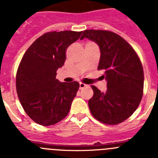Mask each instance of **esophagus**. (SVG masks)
Listing matches in <instances>:
<instances>
[{
  "mask_svg": "<svg viewBox=\"0 0 158 158\" xmlns=\"http://www.w3.org/2000/svg\"><path fill=\"white\" fill-rule=\"evenodd\" d=\"M87 85H85V84H84V83H80L79 84V88H80V89H84V88H85L87 87Z\"/></svg>",
  "mask_w": 158,
  "mask_h": 158,
  "instance_id": "1",
  "label": "esophagus"
}]
</instances>
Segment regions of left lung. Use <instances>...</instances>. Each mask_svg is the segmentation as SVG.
I'll return each instance as SVG.
<instances>
[{
	"mask_svg": "<svg viewBox=\"0 0 158 158\" xmlns=\"http://www.w3.org/2000/svg\"><path fill=\"white\" fill-rule=\"evenodd\" d=\"M87 38L100 50L98 70H104L107 90L94 85L89 100L92 115L100 122L116 125L129 118L139 107L143 94L144 73L133 47L121 36L109 31L85 30L81 40Z\"/></svg>",
	"mask_w": 158,
	"mask_h": 158,
	"instance_id": "left-lung-1",
	"label": "left lung"
}]
</instances>
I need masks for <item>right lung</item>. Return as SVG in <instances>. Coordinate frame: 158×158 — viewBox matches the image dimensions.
<instances>
[{
    "label": "right lung",
    "mask_w": 158,
    "mask_h": 158,
    "mask_svg": "<svg viewBox=\"0 0 158 158\" xmlns=\"http://www.w3.org/2000/svg\"><path fill=\"white\" fill-rule=\"evenodd\" d=\"M81 33L47 32L23 54L16 73V92L23 110L36 123L51 126L68 115L79 83L60 82L56 72L64 65L66 49Z\"/></svg>",
    "instance_id": "obj_1"
}]
</instances>
